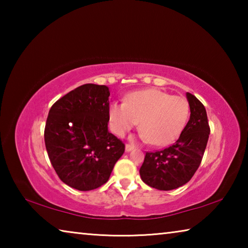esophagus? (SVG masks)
Here are the masks:
<instances>
[{
	"instance_id": "obj_1",
	"label": "esophagus",
	"mask_w": 248,
	"mask_h": 248,
	"mask_svg": "<svg viewBox=\"0 0 248 248\" xmlns=\"http://www.w3.org/2000/svg\"><path fill=\"white\" fill-rule=\"evenodd\" d=\"M134 149V146L132 145V144H125V151H127V152H130V151H132Z\"/></svg>"
}]
</instances>
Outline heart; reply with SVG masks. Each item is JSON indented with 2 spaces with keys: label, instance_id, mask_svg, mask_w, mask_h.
Here are the masks:
<instances>
[{
  "label": "heart",
  "instance_id": "obj_1",
  "mask_svg": "<svg viewBox=\"0 0 248 248\" xmlns=\"http://www.w3.org/2000/svg\"><path fill=\"white\" fill-rule=\"evenodd\" d=\"M187 99L156 89L133 92L124 103L109 106V124L124 137L140 121L142 137L152 145H166L177 139L189 118Z\"/></svg>",
  "mask_w": 248,
  "mask_h": 248
}]
</instances>
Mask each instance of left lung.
Returning a JSON list of instances; mask_svg holds the SVG:
<instances>
[{
	"label": "left lung",
	"instance_id": "obj_1",
	"mask_svg": "<svg viewBox=\"0 0 248 248\" xmlns=\"http://www.w3.org/2000/svg\"><path fill=\"white\" fill-rule=\"evenodd\" d=\"M186 95L190 118L178 140L169 148L146 152L140 169L141 179L155 189L171 190L187 184L203 157L210 134L207 111L196 96Z\"/></svg>",
	"mask_w": 248,
	"mask_h": 248
}]
</instances>
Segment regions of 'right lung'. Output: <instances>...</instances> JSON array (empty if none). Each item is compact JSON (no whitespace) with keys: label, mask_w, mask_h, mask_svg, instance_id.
Listing matches in <instances>:
<instances>
[{"label":"right lung","mask_w":248,"mask_h":248,"mask_svg":"<svg viewBox=\"0 0 248 248\" xmlns=\"http://www.w3.org/2000/svg\"><path fill=\"white\" fill-rule=\"evenodd\" d=\"M109 90L84 84L58 99L50 108L45 144L62 182L89 191L107 183L124 144L108 131Z\"/></svg>","instance_id":"obj_1"}]
</instances>
